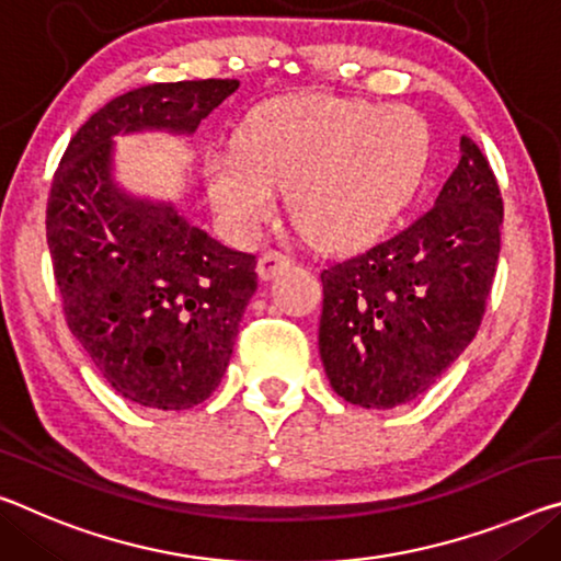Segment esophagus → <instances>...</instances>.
I'll list each match as a JSON object with an SVG mask.
<instances>
[{
	"label": "esophagus",
	"mask_w": 561,
	"mask_h": 561,
	"mask_svg": "<svg viewBox=\"0 0 561 561\" xmlns=\"http://www.w3.org/2000/svg\"><path fill=\"white\" fill-rule=\"evenodd\" d=\"M291 264V260L279 249H266V252L260 256V262H256V272H260L262 279H272L277 277L282 270H287Z\"/></svg>",
	"instance_id": "1"
}]
</instances>
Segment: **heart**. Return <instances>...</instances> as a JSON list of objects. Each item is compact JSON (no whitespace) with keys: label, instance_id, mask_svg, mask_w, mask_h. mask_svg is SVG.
I'll return each mask as SVG.
<instances>
[{"label":"heart","instance_id":"1","mask_svg":"<svg viewBox=\"0 0 561 561\" xmlns=\"http://www.w3.org/2000/svg\"><path fill=\"white\" fill-rule=\"evenodd\" d=\"M430 164V129L407 106L329 94L260 106L237 152L207 159L209 197L237 234H254L287 193L289 217L322 249L375 242L399 217Z\"/></svg>","mask_w":561,"mask_h":561}]
</instances>
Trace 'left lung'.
<instances>
[{
  "label": "left lung",
  "instance_id": "1",
  "mask_svg": "<svg viewBox=\"0 0 561 561\" xmlns=\"http://www.w3.org/2000/svg\"><path fill=\"white\" fill-rule=\"evenodd\" d=\"M504 204L472 139L437 202L402 232L322 272L319 354L350 404L392 409L424 394L482 324Z\"/></svg>",
  "mask_w": 561,
  "mask_h": 561
}]
</instances>
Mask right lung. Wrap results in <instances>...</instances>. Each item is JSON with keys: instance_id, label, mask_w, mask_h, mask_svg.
I'll return each mask as SVG.
<instances>
[{"instance_id": "1", "label": "right lung", "mask_w": 561, "mask_h": 561, "mask_svg": "<svg viewBox=\"0 0 561 561\" xmlns=\"http://www.w3.org/2000/svg\"><path fill=\"white\" fill-rule=\"evenodd\" d=\"M237 79L147 84L96 110L69 141L47 199V244L67 324L96 371L129 402L180 412L225 377L256 256L219 244L172 204L112 182V137L192 135Z\"/></svg>"}]
</instances>
